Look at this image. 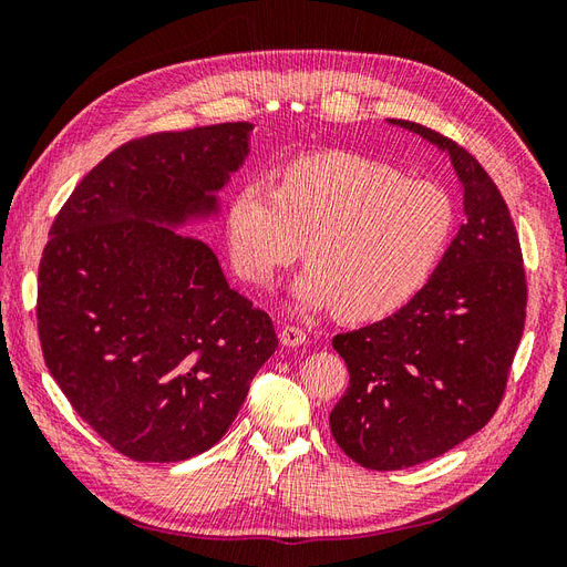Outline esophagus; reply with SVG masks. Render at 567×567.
<instances>
[{
	"mask_svg": "<svg viewBox=\"0 0 567 567\" xmlns=\"http://www.w3.org/2000/svg\"><path fill=\"white\" fill-rule=\"evenodd\" d=\"M281 342L286 348H298V346H305L307 342V333L300 329V326H293L288 323L281 329Z\"/></svg>",
	"mask_w": 567,
	"mask_h": 567,
	"instance_id": "esophagus-1",
	"label": "esophagus"
}]
</instances>
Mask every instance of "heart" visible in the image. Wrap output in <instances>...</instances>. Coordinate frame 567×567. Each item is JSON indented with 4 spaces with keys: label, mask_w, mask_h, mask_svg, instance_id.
<instances>
[{
    "label": "heart",
    "mask_w": 567,
    "mask_h": 567,
    "mask_svg": "<svg viewBox=\"0 0 567 567\" xmlns=\"http://www.w3.org/2000/svg\"><path fill=\"white\" fill-rule=\"evenodd\" d=\"M456 227L447 188L348 151L288 163L277 186L248 179L227 208L236 274L257 288L307 257L296 284L305 307L348 321L383 319L433 279ZM308 248H303V244Z\"/></svg>",
    "instance_id": "heart-1"
}]
</instances>
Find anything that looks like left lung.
<instances>
[{
  "label": "left lung",
  "mask_w": 567,
  "mask_h": 567,
  "mask_svg": "<svg viewBox=\"0 0 567 567\" xmlns=\"http://www.w3.org/2000/svg\"><path fill=\"white\" fill-rule=\"evenodd\" d=\"M390 123L450 153L466 225L414 300L333 338L350 385L331 411V433L371 471L431 461L487 425L502 404L527 307L518 231L485 167L431 127Z\"/></svg>",
  "instance_id": "8db88e82"
}]
</instances>
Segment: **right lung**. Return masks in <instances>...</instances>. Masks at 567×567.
<instances>
[{
  "mask_svg": "<svg viewBox=\"0 0 567 567\" xmlns=\"http://www.w3.org/2000/svg\"><path fill=\"white\" fill-rule=\"evenodd\" d=\"M250 136V123H221L117 146L49 229L44 364L78 416L132 461L210 450L279 348L269 315L229 288L200 238L153 225L215 213Z\"/></svg>",
  "mask_w": 567,
  "mask_h": 567,
  "instance_id": "obj_1",
  "label": "right lung"
}]
</instances>
